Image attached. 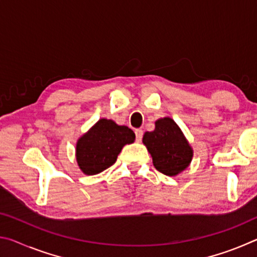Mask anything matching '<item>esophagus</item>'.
I'll return each mask as SVG.
<instances>
[{"label":"esophagus","mask_w":257,"mask_h":257,"mask_svg":"<svg viewBox=\"0 0 257 257\" xmlns=\"http://www.w3.org/2000/svg\"><path fill=\"white\" fill-rule=\"evenodd\" d=\"M135 134H136V141L141 142L142 138H143V135H144L143 130L142 129H136V130H135Z\"/></svg>","instance_id":"obj_1"}]
</instances>
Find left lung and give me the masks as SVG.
I'll list each match as a JSON object with an SVG mask.
<instances>
[{
	"instance_id": "1",
	"label": "left lung",
	"mask_w": 257,
	"mask_h": 257,
	"mask_svg": "<svg viewBox=\"0 0 257 257\" xmlns=\"http://www.w3.org/2000/svg\"><path fill=\"white\" fill-rule=\"evenodd\" d=\"M143 143L150 152L156 170L165 176H178L193 160L194 151L189 142L170 116L156 120L155 129L144 134Z\"/></svg>"
}]
</instances>
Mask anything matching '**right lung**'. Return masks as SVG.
Listing matches in <instances>:
<instances>
[{
  "label": "right lung",
  "instance_id": "add662e5",
  "mask_svg": "<svg viewBox=\"0 0 257 257\" xmlns=\"http://www.w3.org/2000/svg\"><path fill=\"white\" fill-rule=\"evenodd\" d=\"M135 133L127 125H119L102 118L76 144V160L84 175L94 176L115 162L124 145L135 142Z\"/></svg>",
  "mask_w": 257,
  "mask_h": 257
}]
</instances>
